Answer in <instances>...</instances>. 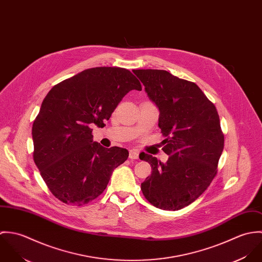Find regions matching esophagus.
I'll return each mask as SVG.
<instances>
[{"instance_id":"1","label":"esophagus","mask_w":262,"mask_h":262,"mask_svg":"<svg viewBox=\"0 0 262 262\" xmlns=\"http://www.w3.org/2000/svg\"><path fill=\"white\" fill-rule=\"evenodd\" d=\"M129 158H131V159H138L139 158V152L136 149L130 150Z\"/></svg>"}]
</instances>
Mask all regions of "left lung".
<instances>
[{
  "label": "left lung",
  "instance_id": "1",
  "mask_svg": "<svg viewBox=\"0 0 262 262\" xmlns=\"http://www.w3.org/2000/svg\"><path fill=\"white\" fill-rule=\"evenodd\" d=\"M159 110L158 127L166 138L165 163L149 154L151 176L141 184L146 200L161 210L177 211L194 202L217 174L224 135L214 104L191 81L166 71L134 70Z\"/></svg>",
  "mask_w": 262,
  "mask_h": 262
}]
</instances>
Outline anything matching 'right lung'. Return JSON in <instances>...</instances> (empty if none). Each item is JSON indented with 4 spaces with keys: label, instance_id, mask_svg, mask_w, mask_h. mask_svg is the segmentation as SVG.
<instances>
[{
    "label": "right lung",
    "instance_id": "1",
    "mask_svg": "<svg viewBox=\"0 0 262 262\" xmlns=\"http://www.w3.org/2000/svg\"><path fill=\"white\" fill-rule=\"evenodd\" d=\"M141 83L128 70L94 68L55 84L44 98L32 126L33 159L52 194L81 206L98 198L128 150L93 140L130 91Z\"/></svg>",
    "mask_w": 262,
    "mask_h": 262
}]
</instances>
